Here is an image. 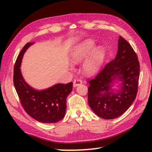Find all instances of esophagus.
<instances>
[{
    "label": "esophagus",
    "mask_w": 152,
    "mask_h": 152,
    "mask_svg": "<svg viewBox=\"0 0 152 152\" xmlns=\"http://www.w3.org/2000/svg\"><path fill=\"white\" fill-rule=\"evenodd\" d=\"M82 80L77 78V79H75V80H74L73 85H74V87H76V86H79L80 84H82Z\"/></svg>",
    "instance_id": "obj_1"
}]
</instances>
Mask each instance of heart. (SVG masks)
I'll list each match as a JSON object with an SVG mask.
<instances>
[{
	"mask_svg": "<svg viewBox=\"0 0 152 152\" xmlns=\"http://www.w3.org/2000/svg\"><path fill=\"white\" fill-rule=\"evenodd\" d=\"M95 44L92 40H87L78 45L71 55V59L74 63H78L88 57L95 48ZM104 57V50L102 47H98L93 51L91 56L86 61L83 70L88 74H93L101 66Z\"/></svg>",
	"mask_w": 152,
	"mask_h": 152,
	"instance_id": "1",
	"label": "heart"
}]
</instances>
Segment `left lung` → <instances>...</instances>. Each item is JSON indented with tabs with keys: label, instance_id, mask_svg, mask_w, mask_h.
<instances>
[{
	"label": "left lung",
	"instance_id": "left-lung-1",
	"mask_svg": "<svg viewBox=\"0 0 152 152\" xmlns=\"http://www.w3.org/2000/svg\"><path fill=\"white\" fill-rule=\"evenodd\" d=\"M139 76L140 63L137 53L130 44L120 36L115 59L106 64L95 78L88 80L90 85L89 106L103 119H112L120 116L136 98ZM116 77L122 82V89L118 93L111 89L113 80Z\"/></svg>",
	"mask_w": 152,
	"mask_h": 152
}]
</instances>
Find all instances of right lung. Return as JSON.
<instances>
[{
	"instance_id": "obj_1",
	"label": "right lung",
	"mask_w": 152,
	"mask_h": 152,
	"mask_svg": "<svg viewBox=\"0 0 152 152\" xmlns=\"http://www.w3.org/2000/svg\"><path fill=\"white\" fill-rule=\"evenodd\" d=\"M33 42L25 45L18 55L14 69V84L23 108L31 118L44 124L61 120L65 114L67 96L72 89V82L57 83L42 91H37L24 81L20 65L25 51Z\"/></svg>"
}]
</instances>
